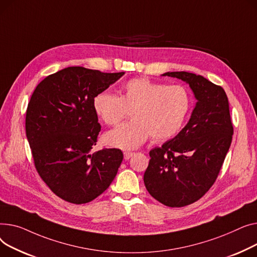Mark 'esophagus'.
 I'll list each match as a JSON object with an SVG mask.
<instances>
[{
    "label": "esophagus",
    "mask_w": 257,
    "mask_h": 257,
    "mask_svg": "<svg viewBox=\"0 0 257 257\" xmlns=\"http://www.w3.org/2000/svg\"><path fill=\"white\" fill-rule=\"evenodd\" d=\"M124 159L125 160H128V159H131L133 156H134V153H131V152H124Z\"/></svg>",
    "instance_id": "1"
}]
</instances>
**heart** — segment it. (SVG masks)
I'll list each match as a JSON object with an SVG mask.
<instances>
[{"label":"heart","instance_id":"obj_1","mask_svg":"<svg viewBox=\"0 0 257 257\" xmlns=\"http://www.w3.org/2000/svg\"><path fill=\"white\" fill-rule=\"evenodd\" d=\"M192 105L189 90L182 85H165L148 78H135L120 89V96L100 91L93 98V109L108 125H116L132 110L131 121L104 136L110 146L138 148L149 136L155 141L172 138L183 127Z\"/></svg>","mask_w":257,"mask_h":257}]
</instances>
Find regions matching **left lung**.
Masks as SVG:
<instances>
[{
    "label": "left lung",
    "instance_id": "1",
    "mask_svg": "<svg viewBox=\"0 0 257 257\" xmlns=\"http://www.w3.org/2000/svg\"><path fill=\"white\" fill-rule=\"evenodd\" d=\"M163 75L187 82L197 102L187 125L149 152L144 184L162 204L183 207L199 200L215 184L231 144L233 125L221 86L187 71Z\"/></svg>",
    "mask_w": 257,
    "mask_h": 257
}]
</instances>
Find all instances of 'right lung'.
I'll list each match as a JSON object with an SVG mask.
<instances>
[{"instance_id":"obj_1","label":"right lung","mask_w":257,"mask_h":257,"mask_svg":"<svg viewBox=\"0 0 257 257\" xmlns=\"http://www.w3.org/2000/svg\"><path fill=\"white\" fill-rule=\"evenodd\" d=\"M123 74L67 67L43 79L30 98L26 135L35 168L52 192L67 202L83 204L98 197L122 162L118 148H92L101 128L93 98Z\"/></svg>"}]
</instances>
